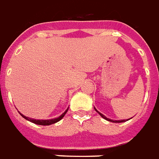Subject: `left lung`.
I'll return each instance as SVG.
<instances>
[{"mask_svg": "<svg viewBox=\"0 0 159 159\" xmlns=\"http://www.w3.org/2000/svg\"><path fill=\"white\" fill-rule=\"evenodd\" d=\"M95 110H96V111H97V113H99V114H100L101 115V117H102V118H103V119H106V120H107V121H110V122H113V123H123V122H125V121H127V120H129V119H122V120H113V119H108V118H107V117H105L103 115V114H102V113H99V112H98V111H97V109H96V108H95Z\"/></svg>", "mask_w": 159, "mask_h": 159, "instance_id": "obj_1", "label": "left lung"}]
</instances>
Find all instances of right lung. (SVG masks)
I'll use <instances>...</instances> for the list:
<instances>
[{
  "mask_svg": "<svg viewBox=\"0 0 159 159\" xmlns=\"http://www.w3.org/2000/svg\"><path fill=\"white\" fill-rule=\"evenodd\" d=\"M68 108H67L64 113L61 114L58 118H56V119H31V118H29V117H26L23 115L22 113H20L21 116L24 118L25 119H27L29 121H30V122L34 123V124H36V125H52V124H55V123L58 122L59 120H61V119L64 117V115L66 114V113L68 112Z\"/></svg>",
  "mask_w": 159,
  "mask_h": 159,
  "instance_id": "add662e5",
  "label": "right lung"
}]
</instances>
